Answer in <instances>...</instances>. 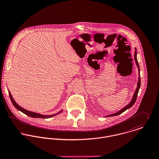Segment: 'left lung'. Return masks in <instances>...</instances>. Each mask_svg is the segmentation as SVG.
Masks as SVG:
<instances>
[{"label":"left lung","mask_w":159,"mask_h":159,"mask_svg":"<svg viewBox=\"0 0 159 159\" xmlns=\"http://www.w3.org/2000/svg\"><path fill=\"white\" fill-rule=\"evenodd\" d=\"M135 63H136V65L139 68V76L140 75V67H139V62L137 61V49H135ZM140 84H141V79L140 77L139 78V81H138V84H137V88H136V91H135V93L134 94V96L132 98V99L131 101V102L127 105V106H125V107H124L123 109H121V110H120L119 111H118L117 113H113L112 115H108L107 116V117H110V116H116V115H120L121 113H122L123 112H124V111H125L128 108H130L131 107H132L133 105L135 104L136 100H137V96H138V93L139 91V89L140 87Z\"/></svg>","instance_id":"obj_1"}]
</instances>
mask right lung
<instances>
[{
	"instance_id": "right-lung-1",
	"label": "right lung",
	"mask_w": 159,
	"mask_h": 159,
	"mask_svg": "<svg viewBox=\"0 0 159 159\" xmlns=\"http://www.w3.org/2000/svg\"><path fill=\"white\" fill-rule=\"evenodd\" d=\"M8 93H9V94H10V98L12 104H13V106H15V108H16V109H18V110L22 111V113H24V114H25V115H27V116H29L32 117V118H51V117H52L53 116H55V115H56L58 114V113H57V114L52 115H40V114H39V113H36L32 112V111H29V110H25V109H24L23 108H22L21 107H20L18 104H16V102L14 101V99H13V98H12V96H11V94H10V92L8 91ZM60 112H61V111H60V112H58V113H60Z\"/></svg>"
}]
</instances>
